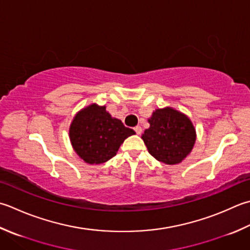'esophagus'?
I'll use <instances>...</instances> for the list:
<instances>
[{
	"label": "esophagus",
	"mask_w": 250,
	"mask_h": 250,
	"mask_svg": "<svg viewBox=\"0 0 250 250\" xmlns=\"http://www.w3.org/2000/svg\"><path fill=\"white\" fill-rule=\"evenodd\" d=\"M134 131L136 132V134H141L142 133V128L140 125H136L134 128Z\"/></svg>",
	"instance_id": "obj_1"
}]
</instances>
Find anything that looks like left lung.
<instances>
[{
    "mask_svg": "<svg viewBox=\"0 0 250 250\" xmlns=\"http://www.w3.org/2000/svg\"><path fill=\"white\" fill-rule=\"evenodd\" d=\"M148 124L142 139L155 159L166 165H178L190 154L196 142V130L187 115L165 107L153 111Z\"/></svg>",
    "mask_w": 250,
    "mask_h": 250,
    "instance_id": "8db88e82",
    "label": "left lung"
}]
</instances>
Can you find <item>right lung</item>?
Here are the masks:
<instances>
[{
    "label": "right lung",
    "instance_id": "add662e5",
    "mask_svg": "<svg viewBox=\"0 0 250 250\" xmlns=\"http://www.w3.org/2000/svg\"><path fill=\"white\" fill-rule=\"evenodd\" d=\"M135 132L111 117L106 106L91 104L79 110L69 126L73 150L84 163L100 165L111 159L120 145Z\"/></svg>",
    "mask_w": 250,
    "mask_h": 250
}]
</instances>
